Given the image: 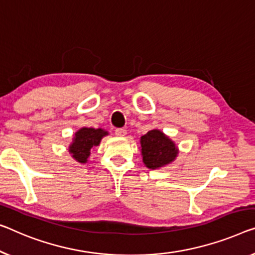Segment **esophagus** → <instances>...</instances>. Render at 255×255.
Masks as SVG:
<instances>
[{
    "mask_svg": "<svg viewBox=\"0 0 255 255\" xmlns=\"http://www.w3.org/2000/svg\"><path fill=\"white\" fill-rule=\"evenodd\" d=\"M115 132L117 136H125L127 134V130L125 128H117Z\"/></svg>",
    "mask_w": 255,
    "mask_h": 255,
    "instance_id": "obj_1",
    "label": "esophagus"
}]
</instances>
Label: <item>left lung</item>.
<instances>
[{
    "mask_svg": "<svg viewBox=\"0 0 255 255\" xmlns=\"http://www.w3.org/2000/svg\"><path fill=\"white\" fill-rule=\"evenodd\" d=\"M143 161L147 168L155 169L175 159L177 149L172 140L160 130H150L140 137Z\"/></svg>",
    "mask_w": 255,
    "mask_h": 255,
    "instance_id": "left-lung-1",
    "label": "left lung"
}]
</instances>
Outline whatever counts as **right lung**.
<instances>
[{"label":"right lung","instance_id":"obj_1","mask_svg":"<svg viewBox=\"0 0 255 255\" xmlns=\"http://www.w3.org/2000/svg\"><path fill=\"white\" fill-rule=\"evenodd\" d=\"M105 135H108V132L103 129L81 128L75 132L73 143L70 145L68 151L75 160L83 164L89 157L91 147L98 145L102 137Z\"/></svg>","mask_w":255,"mask_h":255}]
</instances>
